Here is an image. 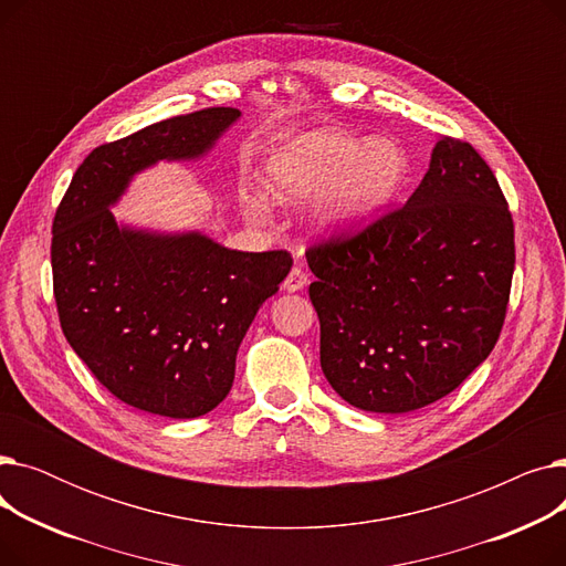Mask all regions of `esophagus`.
I'll list each match as a JSON object with an SVG mask.
<instances>
[{
	"instance_id": "1",
	"label": "esophagus",
	"mask_w": 566,
	"mask_h": 566,
	"mask_svg": "<svg viewBox=\"0 0 566 566\" xmlns=\"http://www.w3.org/2000/svg\"><path fill=\"white\" fill-rule=\"evenodd\" d=\"M307 282H310V277H307V273L303 271V268L293 265L291 273H289L286 280H284V289H286L289 293H295V291H303V289L307 286Z\"/></svg>"
}]
</instances>
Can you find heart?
Instances as JSON below:
<instances>
[{
  "label": "heart",
  "instance_id": "heart-1",
  "mask_svg": "<svg viewBox=\"0 0 566 566\" xmlns=\"http://www.w3.org/2000/svg\"><path fill=\"white\" fill-rule=\"evenodd\" d=\"M403 156L388 139H360L335 130H316L293 139L268 160L265 195L277 203L307 199L316 192L314 220L321 229L342 231L371 216L397 190ZM245 213L259 218L256 199Z\"/></svg>",
  "mask_w": 566,
  "mask_h": 566
}]
</instances>
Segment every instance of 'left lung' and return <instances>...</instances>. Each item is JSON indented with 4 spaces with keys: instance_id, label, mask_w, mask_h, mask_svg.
Wrapping results in <instances>:
<instances>
[{
    "instance_id": "1",
    "label": "left lung",
    "mask_w": 566,
    "mask_h": 566,
    "mask_svg": "<svg viewBox=\"0 0 566 566\" xmlns=\"http://www.w3.org/2000/svg\"><path fill=\"white\" fill-rule=\"evenodd\" d=\"M321 369L355 408H424L478 369L507 314L514 220L468 142L440 137L410 199L312 245Z\"/></svg>"
}]
</instances>
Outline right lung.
<instances>
[{
	"label": "right lung",
	"mask_w": 566,
	"mask_h": 566,
	"mask_svg": "<svg viewBox=\"0 0 566 566\" xmlns=\"http://www.w3.org/2000/svg\"><path fill=\"white\" fill-rule=\"evenodd\" d=\"M241 116L208 107L94 148L52 222V284L62 331L124 403L190 420L231 390L235 353L291 271L286 250L238 252L211 238L118 224L109 206L158 160H195Z\"/></svg>",
	"instance_id": "right-lung-1"
}]
</instances>
